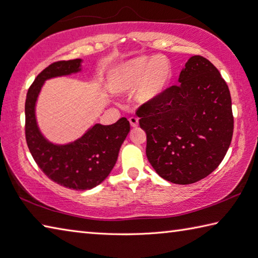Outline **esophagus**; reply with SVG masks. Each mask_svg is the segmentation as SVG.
Masks as SVG:
<instances>
[{
	"label": "esophagus",
	"instance_id": "obj_1",
	"mask_svg": "<svg viewBox=\"0 0 258 258\" xmlns=\"http://www.w3.org/2000/svg\"><path fill=\"white\" fill-rule=\"evenodd\" d=\"M128 120H130V124H131V126H132V127H138L139 126V118L138 117H130L128 118Z\"/></svg>",
	"mask_w": 258,
	"mask_h": 258
}]
</instances>
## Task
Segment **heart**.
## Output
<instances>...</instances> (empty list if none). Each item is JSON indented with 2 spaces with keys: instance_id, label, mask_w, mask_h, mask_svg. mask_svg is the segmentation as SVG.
<instances>
[{
  "instance_id": "obj_1",
  "label": "heart",
  "mask_w": 258,
  "mask_h": 258,
  "mask_svg": "<svg viewBox=\"0 0 258 258\" xmlns=\"http://www.w3.org/2000/svg\"><path fill=\"white\" fill-rule=\"evenodd\" d=\"M173 80V68L166 58L139 56L114 67L108 87L114 93L136 91L135 98L143 105L157 103L166 94Z\"/></svg>"
}]
</instances>
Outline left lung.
Instances as JSON below:
<instances>
[{"label": "left lung", "instance_id": "left-lung-1", "mask_svg": "<svg viewBox=\"0 0 258 258\" xmlns=\"http://www.w3.org/2000/svg\"><path fill=\"white\" fill-rule=\"evenodd\" d=\"M146 133V156L156 173L187 185L208 176L231 145L234 118L226 82L200 55L188 58L178 84L162 100L138 109Z\"/></svg>", "mask_w": 258, "mask_h": 258}]
</instances>
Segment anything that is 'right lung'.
I'll return each mask as SVG.
<instances>
[{
	"label": "right lung",
	"mask_w": 258,
	"mask_h": 258,
	"mask_svg": "<svg viewBox=\"0 0 258 258\" xmlns=\"http://www.w3.org/2000/svg\"><path fill=\"white\" fill-rule=\"evenodd\" d=\"M82 63L83 59L76 58L51 64L36 76L25 101V136L33 158L53 182L75 190L94 188L108 176L131 130L122 117L111 125L94 124L67 144H55L43 135L35 112L43 85L47 80L81 72Z\"/></svg>",
	"instance_id": "obj_1"
}]
</instances>
